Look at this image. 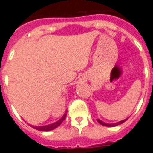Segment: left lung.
<instances>
[{
    "mask_svg": "<svg viewBox=\"0 0 153 153\" xmlns=\"http://www.w3.org/2000/svg\"><path fill=\"white\" fill-rule=\"evenodd\" d=\"M128 120V118H126L125 120H121V121L120 122H117V123H115V124H106V123H104V122H102L101 120H99V119H97V121L99 122L101 125H105V126H110V127H113V126H116V125H120V124H122V123H124V122L125 121V120Z\"/></svg>",
    "mask_w": 153,
    "mask_h": 153,
    "instance_id": "left-lung-1",
    "label": "left lung"
}]
</instances>
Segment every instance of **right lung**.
Wrapping results in <instances>:
<instances>
[{"mask_svg":"<svg viewBox=\"0 0 153 153\" xmlns=\"http://www.w3.org/2000/svg\"><path fill=\"white\" fill-rule=\"evenodd\" d=\"M66 113H65L64 115L61 117V118L58 120V121L55 122L53 124H51V125H45V126H32L33 128H36V129H38V130H40V131H50V130H52L54 128H57L59 125L64 121V120L65 119L66 117Z\"/></svg>","mask_w":153,"mask_h":153,"instance_id":"obj_1","label":"right lung"}]
</instances>
